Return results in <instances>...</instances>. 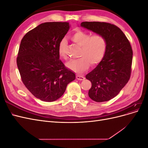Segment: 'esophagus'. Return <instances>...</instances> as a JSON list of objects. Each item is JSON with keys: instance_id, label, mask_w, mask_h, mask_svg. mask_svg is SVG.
<instances>
[{"instance_id": "esophagus-1", "label": "esophagus", "mask_w": 148, "mask_h": 148, "mask_svg": "<svg viewBox=\"0 0 148 148\" xmlns=\"http://www.w3.org/2000/svg\"><path fill=\"white\" fill-rule=\"evenodd\" d=\"M76 78H77V79L78 80H84L85 79L84 77H83V76H80V75H77Z\"/></svg>"}]
</instances>
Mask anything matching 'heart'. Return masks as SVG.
<instances>
[{"instance_id": "1", "label": "heart", "mask_w": 148, "mask_h": 148, "mask_svg": "<svg viewBox=\"0 0 148 148\" xmlns=\"http://www.w3.org/2000/svg\"><path fill=\"white\" fill-rule=\"evenodd\" d=\"M71 40L81 49L79 53V59L70 60L66 63V66L74 72L82 73L92 66L99 64L104 57L107 47V41L104 36L96 34L91 36L86 32L78 30L71 36ZM66 43L62 40L59 44V53L61 57L66 59L65 49Z\"/></svg>"}]
</instances>
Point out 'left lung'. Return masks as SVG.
Masks as SVG:
<instances>
[{
  "instance_id": "8db88e82",
  "label": "left lung",
  "mask_w": 148,
  "mask_h": 148,
  "mask_svg": "<svg viewBox=\"0 0 148 148\" xmlns=\"http://www.w3.org/2000/svg\"><path fill=\"white\" fill-rule=\"evenodd\" d=\"M82 27L104 36L107 41L104 57L86 75L91 82L89 97L98 102L117 96L130 78L133 51L126 36L117 26L106 22L84 21Z\"/></svg>"
}]
</instances>
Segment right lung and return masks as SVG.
<instances>
[{
    "label": "right lung",
    "mask_w": 148,
    "mask_h": 148,
    "mask_svg": "<svg viewBox=\"0 0 148 148\" xmlns=\"http://www.w3.org/2000/svg\"><path fill=\"white\" fill-rule=\"evenodd\" d=\"M69 29L68 22H46L21 39L16 59L21 78L31 94L41 101H56L75 79V74L59 59V44Z\"/></svg>",
    "instance_id": "right-lung-1"
}]
</instances>
